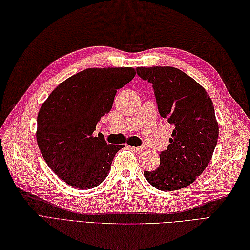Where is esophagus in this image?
I'll return each mask as SVG.
<instances>
[{
  "mask_svg": "<svg viewBox=\"0 0 250 250\" xmlns=\"http://www.w3.org/2000/svg\"><path fill=\"white\" fill-rule=\"evenodd\" d=\"M132 150L136 153H143L145 151V148L144 146H133Z\"/></svg>",
  "mask_w": 250,
  "mask_h": 250,
  "instance_id": "34e87169",
  "label": "esophagus"
}]
</instances>
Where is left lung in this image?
<instances>
[{
    "instance_id": "1",
    "label": "left lung",
    "mask_w": 250,
    "mask_h": 250,
    "mask_svg": "<svg viewBox=\"0 0 250 250\" xmlns=\"http://www.w3.org/2000/svg\"><path fill=\"white\" fill-rule=\"evenodd\" d=\"M137 75L150 82L158 112L174 125L161 165L144 175L153 187L174 191L189 186L206 169L219 138L212 100L205 88L181 69L171 66L137 67Z\"/></svg>"
}]
</instances>
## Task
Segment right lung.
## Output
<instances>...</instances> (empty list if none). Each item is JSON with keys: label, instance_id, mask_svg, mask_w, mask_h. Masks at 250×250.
<instances>
[{"label": "right lung", "instance_id": "add662e5", "mask_svg": "<svg viewBox=\"0 0 250 250\" xmlns=\"http://www.w3.org/2000/svg\"><path fill=\"white\" fill-rule=\"evenodd\" d=\"M133 67L86 68L63 81L38 114L37 143L48 167L69 186L97 187L110 173L123 145L94 135L100 118L111 111L117 89L135 76Z\"/></svg>", "mask_w": 250, "mask_h": 250}]
</instances>
